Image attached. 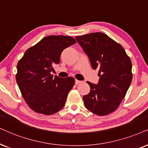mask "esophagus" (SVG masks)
<instances>
[{
    "mask_svg": "<svg viewBox=\"0 0 148 148\" xmlns=\"http://www.w3.org/2000/svg\"><path fill=\"white\" fill-rule=\"evenodd\" d=\"M82 82V81H80V80H75V84H79Z\"/></svg>",
    "mask_w": 148,
    "mask_h": 148,
    "instance_id": "1",
    "label": "esophagus"
}]
</instances>
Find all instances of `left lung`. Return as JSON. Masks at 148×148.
<instances>
[{"mask_svg": "<svg viewBox=\"0 0 148 148\" xmlns=\"http://www.w3.org/2000/svg\"><path fill=\"white\" fill-rule=\"evenodd\" d=\"M93 70H99V80L90 86L83 96L84 106L98 116L115 111L125 97L132 81V64L121 45L101 32L76 36Z\"/></svg>", "mask_w": 148, "mask_h": 148, "instance_id": "obj_1", "label": "left lung"}]
</instances>
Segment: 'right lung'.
<instances>
[{
  "mask_svg": "<svg viewBox=\"0 0 148 148\" xmlns=\"http://www.w3.org/2000/svg\"><path fill=\"white\" fill-rule=\"evenodd\" d=\"M76 42L70 36L51 35L25 51L18 62L16 81L23 99L37 113L51 115L62 109L74 85L73 77L51 75L53 66L60 64V56Z\"/></svg>",
  "mask_w": 148,
  "mask_h": 148,
  "instance_id": "1",
  "label": "right lung"
}]
</instances>
